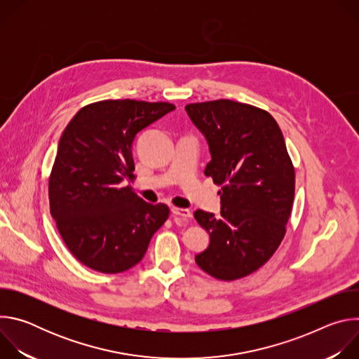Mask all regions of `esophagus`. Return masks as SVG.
Here are the masks:
<instances>
[{"label": "esophagus", "mask_w": 359, "mask_h": 359, "mask_svg": "<svg viewBox=\"0 0 359 359\" xmlns=\"http://www.w3.org/2000/svg\"><path fill=\"white\" fill-rule=\"evenodd\" d=\"M172 213H173L175 216H180V217H183V219H189V217L191 216V213H190L189 209H182V208H172Z\"/></svg>", "instance_id": "esophagus-1"}]
</instances>
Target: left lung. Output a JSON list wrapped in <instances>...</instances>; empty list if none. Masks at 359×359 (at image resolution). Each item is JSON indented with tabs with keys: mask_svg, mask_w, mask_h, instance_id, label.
<instances>
[{
	"mask_svg": "<svg viewBox=\"0 0 359 359\" xmlns=\"http://www.w3.org/2000/svg\"><path fill=\"white\" fill-rule=\"evenodd\" d=\"M184 109L209 143L204 175L222 186L220 217L194 213L210 236L196 263L217 280L247 277L273 257L292 209L295 172L283 132L267 111L230 99Z\"/></svg>",
	"mask_w": 359,
	"mask_h": 359,
	"instance_id": "obj_1",
	"label": "left lung"
}]
</instances>
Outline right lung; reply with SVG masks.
I'll return each mask as SVG.
<instances>
[{
	"label": "right lung",
	"mask_w": 359,
	"mask_h": 359,
	"mask_svg": "<svg viewBox=\"0 0 359 359\" xmlns=\"http://www.w3.org/2000/svg\"><path fill=\"white\" fill-rule=\"evenodd\" d=\"M173 109L169 102L107 99L79 109L65 128L49 176V210L83 266L129 270L168 220L166 204L144 201L123 180L135 177L136 135Z\"/></svg>",
	"instance_id": "add662e5"
}]
</instances>
